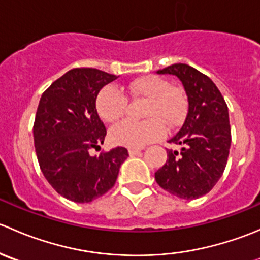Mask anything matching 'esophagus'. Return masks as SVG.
Returning a JSON list of instances; mask_svg holds the SVG:
<instances>
[{"label":"esophagus","instance_id":"esophagus-1","mask_svg":"<svg viewBox=\"0 0 260 260\" xmlns=\"http://www.w3.org/2000/svg\"><path fill=\"white\" fill-rule=\"evenodd\" d=\"M143 148H129L128 149V153L131 154V156H136V154L140 153L141 151H142Z\"/></svg>","mask_w":260,"mask_h":260}]
</instances>
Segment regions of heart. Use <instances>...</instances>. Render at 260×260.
<instances>
[{
	"label": "heart",
	"instance_id": "obj_1",
	"mask_svg": "<svg viewBox=\"0 0 260 260\" xmlns=\"http://www.w3.org/2000/svg\"><path fill=\"white\" fill-rule=\"evenodd\" d=\"M127 91L132 96L146 98L143 122L122 120L111 128V140L115 145L141 148L154 142L169 129L179 127L187 113V96L180 86L170 85L158 75H145L131 81ZM96 112L104 122L113 123L124 114L127 98L113 85H107L99 91L95 102Z\"/></svg>",
	"mask_w": 260,
	"mask_h": 260
}]
</instances>
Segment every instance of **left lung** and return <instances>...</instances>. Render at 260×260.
Instances as JSON below:
<instances>
[{
	"instance_id": "obj_1",
	"label": "left lung",
	"mask_w": 260,
	"mask_h": 260,
	"mask_svg": "<svg viewBox=\"0 0 260 260\" xmlns=\"http://www.w3.org/2000/svg\"><path fill=\"white\" fill-rule=\"evenodd\" d=\"M157 74L175 75L182 83L188 102L182 127L170 143L167 161L154 174L164 190L185 200L206 195L222 176L232 145L229 112L214 81L187 64H174Z\"/></svg>"
}]
</instances>
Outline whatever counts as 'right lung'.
<instances>
[{
    "mask_svg": "<svg viewBox=\"0 0 260 260\" xmlns=\"http://www.w3.org/2000/svg\"><path fill=\"white\" fill-rule=\"evenodd\" d=\"M117 79L93 68L65 73L44 91L34 124L36 156L57 193L74 203H90L111 190L127 159L124 147L99 156L107 129L96 112L99 90Z\"/></svg>",
    "mask_w": 260,
    "mask_h": 260,
    "instance_id": "1",
    "label": "right lung"
}]
</instances>
